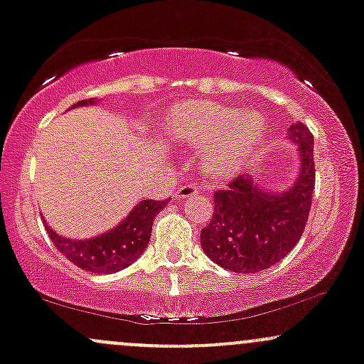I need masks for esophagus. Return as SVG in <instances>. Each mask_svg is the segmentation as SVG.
I'll use <instances>...</instances> for the list:
<instances>
[{
    "label": "esophagus",
    "instance_id": "esophagus-1",
    "mask_svg": "<svg viewBox=\"0 0 364 364\" xmlns=\"http://www.w3.org/2000/svg\"><path fill=\"white\" fill-rule=\"evenodd\" d=\"M200 186L197 185H181L176 188V193H174V198L176 200H183V198H188V197H193V195L200 193Z\"/></svg>",
    "mask_w": 364,
    "mask_h": 364
}]
</instances>
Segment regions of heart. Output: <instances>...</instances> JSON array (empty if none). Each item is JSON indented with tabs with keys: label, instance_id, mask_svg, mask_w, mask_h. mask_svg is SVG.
Segmentation results:
<instances>
[{
	"label": "heart",
	"instance_id": "obj_1",
	"mask_svg": "<svg viewBox=\"0 0 364 364\" xmlns=\"http://www.w3.org/2000/svg\"><path fill=\"white\" fill-rule=\"evenodd\" d=\"M176 141L188 143L202 154V166L213 178L237 173L264 134L257 110H237L219 103H195L179 109L164 126Z\"/></svg>",
	"mask_w": 364,
	"mask_h": 364
}]
</instances>
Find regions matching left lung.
Masks as SVG:
<instances>
[{"label":"left lung","instance_id":"1","mask_svg":"<svg viewBox=\"0 0 364 364\" xmlns=\"http://www.w3.org/2000/svg\"><path fill=\"white\" fill-rule=\"evenodd\" d=\"M299 173L289 188L267 190L247 173L214 193V214L202 230L210 261L233 273H257L282 261L301 240L314 190V138L302 122L289 127Z\"/></svg>","mask_w":364,"mask_h":364}]
</instances>
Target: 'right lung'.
I'll use <instances>...</instances> for the list:
<instances>
[{
  "label": "right lung",
  "instance_id": "1",
  "mask_svg": "<svg viewBox=\"0 0 364 364\" xmlns=\"http://www.w3.org/2000/svg\"><path fill=\"white\" fill-rule=\"evenodd\" d=\"M97 103L98 100L95 98L82 100L70 109L97 105ZM166 203L167 200H150V198L141 200L117 226L86 240H70L55 233L46 225L45 218H43V223L51 242L72 264L90 273L110 274L133 264L143 254V250L149 245L155 215L161 213Z\"/></svg>",
  "mask_w": 364,
  "mask_h": 364
}]
</instances>
